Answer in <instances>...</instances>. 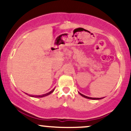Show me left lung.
I'll return each instance as SVG.
<instances>
[{"instance_id":"1","label":"left lung","mask_w":131,"mask_h":131,"mask_svg":"<svg viewBox=\"0 0 131 131\" xmlns=\"http://www.w3.org/2000/svg\"><path fill=\"white\" fill-rule=\"evenodd\" d=\"M79 94H80L82 96H83V97H85V98L90 99V100H100V99H102V97H101V98H96V97H88V96H85V95H84V94H81V93H80V92H79Z\"/></svg>"}]
</instances>
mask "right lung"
Instances as JSON below:
<instances>
[{
    "mask_svg": "<svg viewBox=\"0 0 131 131\" xmlns=\"http://www.w3.org/2000/svg\"><path fill=\"white\" fill-rule=\"evenodd\" d=\"M54 89H52V90L51 91H50L49 92H47V93L45 94H42V95H37V96H31V97H44V96H47V95H49L50 94L52 93V92H53V91H54Z\"/></svg>",
    "mask_w": 131,
    "mask_h": 131,
    "instance_id": "1",
    "label": "right lung"
}]
</instances>
